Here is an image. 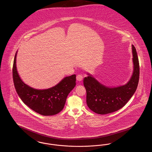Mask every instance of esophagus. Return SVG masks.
Masks as SVG:
<instances>
[{"mask_svg": "<svg viewBox=\"0 0 152 152\" xmlns=\"http://www.w3.org/2000/svg\"><path fill=\"white\" fill-rule=\"evenodd\" d=\"M83 76H81V75H77V76H76V80H77V81H82V80H83Z\"/></svg>", "mask_w": 152, "mask_h": 152, "instance_id": "34e87169", "label": "esophagus"}]
</instances>
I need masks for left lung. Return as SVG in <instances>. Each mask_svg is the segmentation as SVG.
<instances>
[{
	"label": "left lung",
	"instance_id": "8db88e82",
	"mask_svg": "<svg viewBox=\"0 0 152 152\" xmlns=\"http://www.w3.org/2000/svg\"><path fill=\"white\" fill-rule=\"evenodd\" d=\"M133 71L128 82L118 87H109L100 83L90 73L83 83L87 91V104L99 115L108 114L123 108L135 93L139 81L140 66L136 50L132 45Z\"/></svg>",
	"mask_w": 152,
	"mask_h": 152
}]
</instances>
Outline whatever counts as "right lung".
<instances>
[{"instance_id": "obj_1", "label": "right lung", "mask_w": 152, "mask_h": 152, "mask_svg": "<svg viewBox=\"0 0 152 152\" xmlns=\"http://www.w3.org/2000/svg\"><path fill=\"white\" fill-rule=\"evenodd\" d=\"M16 51L12 68L15 88L22 101L36 113L43 116H53L61 112L66 97L76 86V75L65 77L54 87L37 89L25 84L16 68Z\"/></svg>"}]
</instances>
